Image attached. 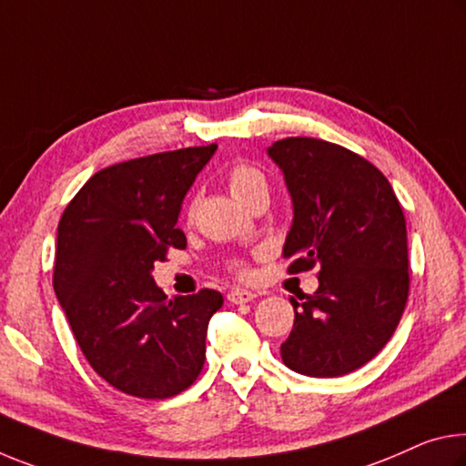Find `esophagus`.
I'll return each instance as SVG.
<instances>
[{"label": "esophagus", "mask_w": 466, "mask_h": 466, "mask_svg": "<svg viewBox=\"0 0 466 466\" xmlns=\"http://www.w3.org/2000/svg\"><path fill=\"white\" fill-rule=\"evenodd\" d=\"M253 299H257V294L250 290H242V288H234V290L228 292V300L232 305H242V302H250Z\"/></svg>", "instance_id": "esophagus-1"}]
</instances>
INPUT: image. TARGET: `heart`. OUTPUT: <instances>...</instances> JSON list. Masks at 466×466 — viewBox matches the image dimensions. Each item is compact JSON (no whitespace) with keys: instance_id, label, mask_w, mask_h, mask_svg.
Segmentation results:
<instances>
[{"instance_id":"heart-1","label":"heart","mask_w":466,"mask_h":466,"mask_svg":"<svg viewBox=\"0 0 466 466\" xmlns=\"http://www.w3.org/2000/svg\"><path fill=\"white\" fill-rule=\"evenodd\" d=\"M228 188L236 201L248 207L255 198L268 197V178L257 166L234 164L226 174Z\"/></svg>"}]
</instances>
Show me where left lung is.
Here are the masks:
<instances>
[{"label": "left lung", "mask_w": 466, "mask_h": 466, "mask_svg": "<svg viewBox=\"0 0 466 466\" xmlns=\"http://www.w3.org/2000/svg\"><path fill=\"white\" fill-rule=\"evenodd\" d=\"M292 198L284 242L290 273L319 269V288L294 307L282 360L309 378H339L369 363L409 299L406 221L392 187L360 155L290 137L268 147Z\"/></svg>", "instance_id": "left-lung-1"}]
</instances>
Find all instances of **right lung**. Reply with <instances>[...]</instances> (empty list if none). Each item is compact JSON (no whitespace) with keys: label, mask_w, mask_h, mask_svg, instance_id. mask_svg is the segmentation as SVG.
Wrapping results in <instances>:
<instances>
[{"label":"right lung","mask_w":466,"mask_h":466,"mask_svg":"<svg viewBox=\"0 0 466 466\" xmlns=\"http://www.w3.org/2000/svg\"><path fill=\"white\" fill-rule=\"evenodd\" d=\"M218 145L188 147L101 169L57 226L54 290L72 334L109 386L161 400L193 386L205 363L218 290L167 299L153 268L187 247L182 201Z\"/></svg>","instance_id":"right-lung-1"}]
</instances>
